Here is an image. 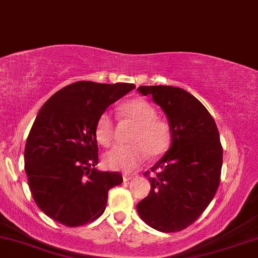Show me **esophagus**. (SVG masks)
Instances as JSON below:
<instances>
[{"instance_id":"34e87169","label":"esophagus","mask_w":258,"mask_h":258,"mask_svg":"<svg viewBox=\"0 0 258 258\" xmlns=\"http://www.w3.org/2000/svg\"><path fill=\"white\" fill-rule=\"evenodd\" d=\"M122 177H123V180L127 182V180H131V179L135 178V174H133V173H123Z\"/></svg>"}]
</instances>
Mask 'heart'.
<instances>
[{
	"label": "heart",
	"mask_w": 258,
	"mask_h": 258,
	"mask_svg": "<svg viewBox=\"0 0 258 258\" xmlns=\"http://www.w3.org/2000/svg\"><path fill=\"white\" fill-rule=\"evenodd\" d=\"M119 116L135 125L128 146H116L103 155V164L109 170L132 171L146 161L148 155L158 158L171 147L172 130L166 120L159 119L158 111L146 99L127 100L119 108ZM97 141L110 146L114 138V122L109 112H103L94 128Z\"/></svg>",
	"instance_id": "heart-1"
}]
</instances>
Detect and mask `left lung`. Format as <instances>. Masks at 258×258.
Segmentation results:
<instances>
[{
    "label": "left lung",
    "instance_id": "8db88e82",
    "mask_svg": "<svg viewBox=\"0 0 258 258\" xmlns=\"http://www.w3.org/2000/svg\"><path fill=\"white\" fill-rule=\"evenodd\" d=\"M166 115L172 142L144 173L150 191L137 211L159 232H179L199 218L214 199L221 178L223 150L214 117L193 94L173 86H141Z\"/></svg>",
    "mask_w": 258,
    "mask_h": 258
}]
</instances>
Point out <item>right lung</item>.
Returning <instances> with one entry per match:
<instances>
[{"label":"right lung","mask_w":258,"mask_h":258,"mask_svg":"<svg viewBox=\"0 0 258 258\" xmlns=\"http://www.w3.org/2000/svg\"><path fill=\"white\" fill-rule=\"evenodd\" d=\"M132 84L78 81L61 88L37 112L24 161L36 205L67 227L91 223L104 212L108 191L122 183L117 172L97 170L96 122Z\"/></svg>","instance_id":"right-lung-1"}]
</instances>
